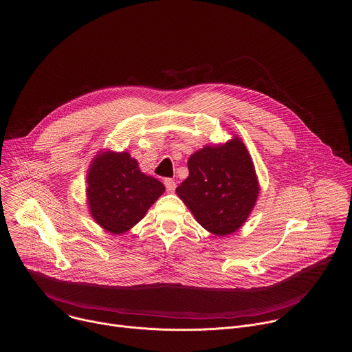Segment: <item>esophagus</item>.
<instances>
[{"label": "esophagus", "mask_w": 352, "mask_h": 352, "mask_svg": "<svg viewBox=\"0 0 352 352\" xmlns=\"http://www.w3.org/2000/svg\"><path fill=\"white\" fill-rule=\"evenodd\" d=\"M164 184H165V187H166V191H168V192H173V191L176 190V183H175L172 179H165Z\"/></svg>", "instance_id": "34e87169"}]
</instances>
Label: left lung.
<instances>
[{
    "instance_id": "left-lung-1",
    "label": "left lung",
    "mask_w": 352,
    "mask_h": 352,
    "mask_svg": "<svg viewBox=\"0 0 352 352\" xmlns=\"http://www.w3.org/2000/svg\"><path fill=\"white\" fill-rule=\"evenodd\" d=\"M188 177L176 188L198 223L215 234L237 232L251 215L260 184L251 154L239 135L206 145L188 158Z\"/></svg>"
}]
</instances>
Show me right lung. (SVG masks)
Instances as JSON below:
<instances>
[{
    "instance_id": "add662e5",
    "label": "right lung",
    "mask_w": 352,
    "mask_h": 352,
    "mask_svg": "<svg viewBox=\"0 0 352 352\" xmlns=\"http://www.w3.org/2000/svg\"><path fill=\"white\" fill-rule=\"evenodd\" d=\"M164 191V184L142 173L138 161L127 151H98L88 168L89 214L111 234L134 228Z\"/></svg>"
}]
</instances>
